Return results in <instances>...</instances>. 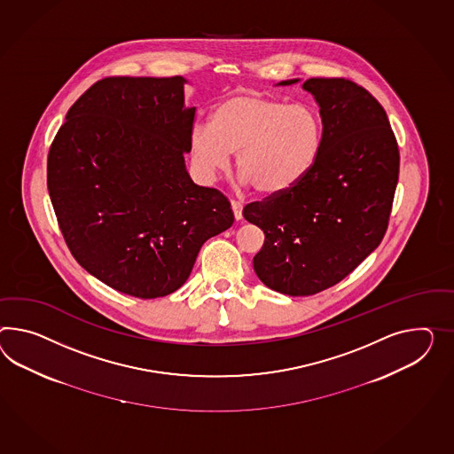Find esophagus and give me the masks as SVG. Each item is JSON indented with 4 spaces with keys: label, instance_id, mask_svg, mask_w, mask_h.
Instances as JSON below:
<instances>
[{
    "label": "esophagus",
    "instance_id": "34e87169",
    "mask_svg": "<svg viewBox=\"0 0 454 454\" xmlns=\"http://www.w3.org/2000/svg\"><path fill=\"white\" fill-rule=\"evenodd\" d=\"M231 206H232L233 215H235V219H237V221H240V219H242V209H244V204H242V200L232 199V200H231Z\"/></svg>",
    "mask_w": 454,
    "mask_h": 454
}]
</instances>
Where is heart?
Wrapping results in <instances>:
<instances>
[{"label": "heart", "instance_id": "obj_1", "mask_svg": "<svg viewBox=\"0 0 454 454\" xmlns=\"http://www.w3.org/2000/svg\"><path fill=\"white\" fill-rule=\"evenodd\" d=\"M323 145V123L308 105H286L255 92L233 93L191 135L192 161L207 177L237 153V171L262 196H279L311 171Z\"/></svg>", "mask_w": 454, "mask_h": 454}]
</instances>
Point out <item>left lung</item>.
Masks as SVG:
<instances>
[{
  "mask_svg": "<svg viewBox=\"0 0 454 454\" xmlns=\"http://www.w3.org/2000/svg\"><path fill=\"white\" fill-rule=\"evenodd\" d=\"M302 89L319 104V156L288 192L244 207L245 219L265 233L256 277L290 296L334 286L379 247L400 168L395 135L372 93L342 77L308 79Z\"/></svg>",
  "mask_w": 454,
  "mask_h": 454,
  "instance_id": "1",
  "label": "left lung"
}]
</instances>
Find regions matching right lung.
Segmentation results:
<instances>
[{
	"instance_id": "obj_1",
	"label": "right lung",
	"mask_w": 454,
	"mask_h": 454,
	"mask_svg": "<svg viewBox=\"0 0 454 454\" xmlns=\"http://www.w3.org/2000/svg\"><path fill=\"white\" fill-rule=\"evenodd\" d=\"M186 79L105 77L67 112L47 156V189L70 254L141 300L189 278L206 240L233 223L229 199L186 171L196 108Z\"/></svg>"
}]
</instances>
